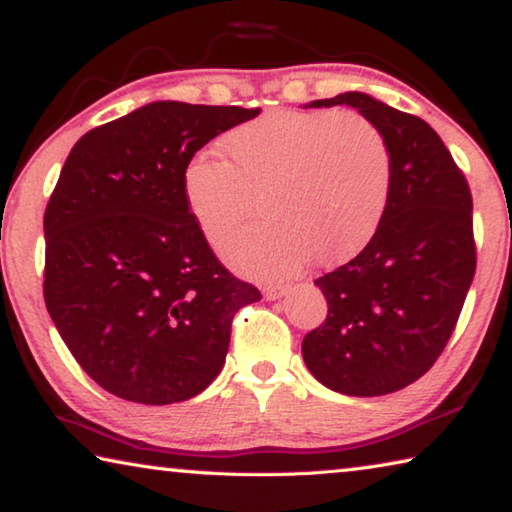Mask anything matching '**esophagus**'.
I'll return each mask as SVG.
<instances>
[{"label":"esophagus","instance_id":"obj_1","mask_svg":"<svg viewBox=\"0 0 512 512\" xmlns=\"http://www.w3.org/2000/svg\"><path fill=\"white\" fill-rule=\"evenodd\" d=\"M287 293H289V284H271V287L264 289L266 300H280L282 296H287Z\"/></svg>","mask_w":512,"mask_h":512}]
</instances>
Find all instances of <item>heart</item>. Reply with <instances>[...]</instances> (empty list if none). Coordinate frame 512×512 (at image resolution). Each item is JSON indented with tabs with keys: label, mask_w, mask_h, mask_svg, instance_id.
Masks as SVG:
<instances>
[{
	"label": "heart",
	"mask_w": 512,
	"mask_h": 512,
	"mask_svg": "<svg viewBox=\"0 0 512 512\" xmlns=\"http://www.w3.org/2000/svg\"><path fill=\"white\" fill-rule=\"evenodd\" d=\"M192 155L183 173L187 210L205 241L221 246L253 210L264 219L223 248L237 273L275 280L311 257L334 266L377 235L393 183L384 133L354 112L271 110Z\"/></svg>",
	"instance_id": "b5f03b06"
}]
</instances>
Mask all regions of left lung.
Returning a JSON list of instances; mask_svg holds the SVG:
<instances>
[{
	"label": "left lung",
	"instance_id": "left-lung-1",
	"mask_svg": "<svg viewBox=\"0 0 512 512\" xmlns=\"http://www.w3.org/2000/svg\"><path fill=\"white\" fill-rule=\"evenodd\" d=\"M332 106L357 108L384 133L393 183L370 244L314 282L327 318L305 336L302 359L332 391L377 397L420 379L454 332L476 268L472 194L427 121L366 92L305 108Z\"/></svg>",
	"mask_w": 512,
	"mask_h": 512
}]
</instances>
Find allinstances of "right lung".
<instances>
[{
    "label": "right lung",
    "instance_id": "1",
    "mask_svg": "<svg viewBox=\"0 0 512 512\" xmlns=\"http://www.w3.org/2000/svg\"><path fill=\"white\" fill-rule=\"evenodd\" d=\"M259 108L153 101L85 133L45 210V305L79 366L137 404L185 402L212 384L241 307L183 194L196 151Z\"/></svg>",
    "mask_w": 512,
    "mask_h": 512
}]
</instances>
